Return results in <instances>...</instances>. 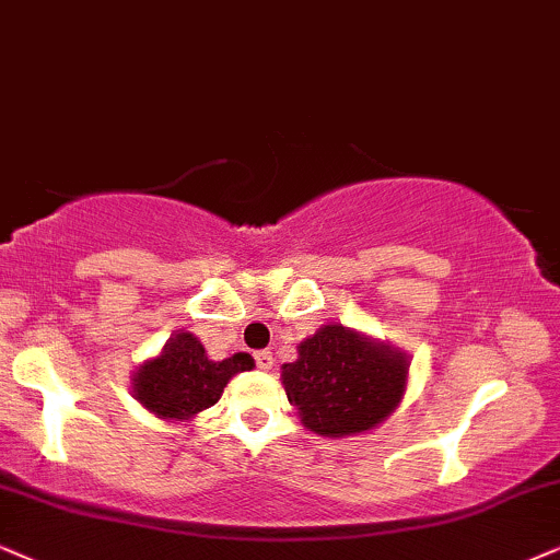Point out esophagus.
<instances>
[{
  "mask_svg": "<svg viewBox=\"0 0 560 560\" xmlns=\"http://www.w3.org/2000/svg\"><path fill=\"white\" fill-rule=\"evenodd\" d=\"M254 361H257L261 371L272 369V353H269V350H257V353H254Z\"/></svg>",
  "mask_w": 560,
  "mask_h": 560,
  "instance_id": "34e87169",
  "label": "esophagus"
}]
</instances>
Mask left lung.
Returning <instances> with one entry per match:
<instances>
[{
	"label": "left lung",
	"instance_id": "8db88e82",
	"mask_svg": "<svg viewBox=\"0 0 560 560\" xmlns=\"http://www.w3.org/2000/svg\"><path fill=\"white\" fill-rule=\"evenodd\" d=\"M407 355L342 324H324L282 365L301 423L319 436H353L384 423L407 386Z\"/></svg>",
	"mask_w": 560,
	"mask_h": 560
}]
</instances>
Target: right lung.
Segmentation results:
<instances>
[{"instance_id":"obj_1","label":"right lung","mask_w":560,"mask_h":560,"mask_svg":"<svg viewBox=\"0 0 560 560\" xmlns=\"http://www.w3.org/2000/svg\"><path fill=\"white\" fill-rule=\"evenodd\" d=\"M254 358L236 353L210 361L205 345L191 332H178L163 345L161 355L144 361L132 378L135 399L163 420H189L212 407L225 384L241 371H252Z\"/></svg>"}]
</instances>
